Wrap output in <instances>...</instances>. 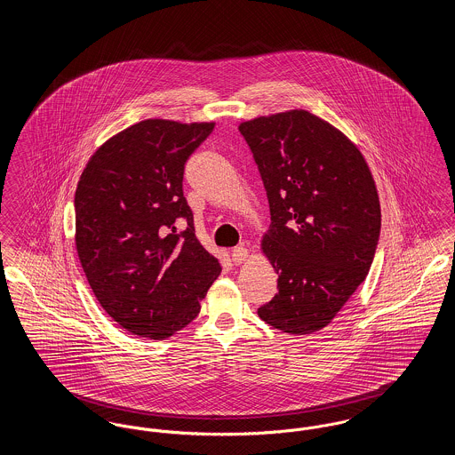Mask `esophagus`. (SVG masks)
<instances>
[{"mask_svg":"<svg viewBox=\"0 0 455 455\" xmlns=\"http://www.w3.org/2000/svg\"><path fill=\"white\" fill-rule=\"evenodd\" d=\"M232 259L235 264H242L245 260L249 259V249L243 247V245H237L234 251H232Z\"/></svg>","mask_w":455,"mask_h":455,"instance_id":"34e87169","label":"esophagus"}]
</instances>
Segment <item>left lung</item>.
Instances as JSON below:
<instances>
[{
    "instance_id": "8db88e82",
    "label": "left lung",
    "mask_w": 455,
    "mask_h": 455,
    "mask_svg": "<svg viewBox=\"0 0 455 455\" xmlns=\"http://www.w3.org/2000/svg\"><path fill=\"white\" fill-rule=\"evenodd\" d=\"M269 201L260 252L278 293L258 310L283 332L331 324L365 282L380 234V201L358 147L303 108L240 123Z\"/></svg>"
}]
</instances>
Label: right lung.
Here are the masks:
<instances>
[{"mask_svg":"<svg viewBox=\"0 0 455 455\" xmlns=\"http://www.w3.org/2000/svg\"><path fill=\"white\" fill-rule=\"evenodd\" d=\"M215 123L145 119L88 160L75 193V245L90 288L126 331L165 339L195 321L221 266L197 240L184 164ZM177 217L188 228L176 234Z\"/></svg>","mask_w":455,"mask_h":455,"instance_id":"add662e5","label":"right lung"}]
</instances>
